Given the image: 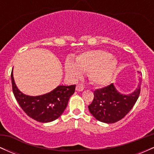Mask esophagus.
<instances>
[{
  "label": "esophagus",
  "mask_w": 154,
  "mask_h": 154,
  "mask_svg": "<svg viewBox=\"0 0 154 154\" xmlns=\"http://www.w3.org/2000/svg\"><path fill=\"white\" fill-rule=\"evenodd\" d=\"M83 90H84V87H83L82 85L79 84V85H77L76 86V91H77L80 92V91H82Z\"/></svg>",
  "instance_id": "obj_1"
}]
</instances>
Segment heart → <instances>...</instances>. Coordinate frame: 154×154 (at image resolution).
I'll use <instances>...</instances> for the list:
<instances>
[{
	"instance_id": "1",
	"label": "heart",
	"mask_w": 154,
	"mask_h": 154,
	"mask_svg": "<svg viewBox=\"0 0 154 154\" xmlns=\"http://www.w3.org/2000/svg\"><path fill=\"white\" fill-rule=\"evenodd\" d=\"M117 64V60L107 51L92 50L79 54L75 63L67 60L65 72L72 79L80 78L82 72L88 73V77L93 84L103 86L112 79Z\"/></svg>"
}]
</instances>
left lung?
I'll list each match as a JSON object with an SVG mask.
<instances>
[{
  "label": "left lung",
  "mask_w": 154,
  "mask_h": 154,
  "mask_svg": "<svg viewBox=\"0 0 154 154\" xmlns=\"http://www.w3.org/2000/svg\"><path fill=\"white\" fill-rule=\"evenodd\" d=\"M140 79L135 91L128 95L118 91L114 84L95 90L93 102L88 106L90 112L101 122L112 124L119 121L128 114L137 101L140 93Z\"/></svg>",
  "instance_id": "left-lung-1"
}]
</instances>
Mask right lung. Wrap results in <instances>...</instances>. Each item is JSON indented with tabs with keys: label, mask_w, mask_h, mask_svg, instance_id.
Wrapping results in <instances>:
<instances>
[{
	"label": "right lung",
	"mask_w": 154,
	"mask_h": 154,
	"mask_svg": "<svg viewBox=\"0 0 154 154\" xmlns=\"http://www.w3.org/2000/svg\"><path fill=\"white\" fill-rule=\"evenodd\" d=\"M11 77L16 100L29 117L39 122H51L58 119L64 111L70 97L75 91V85H59L50 93L38 96H30L22 93L17 87L14 79L13 69Z\"/></svg>",
	"instance_id": "1"
}]
</instances>
